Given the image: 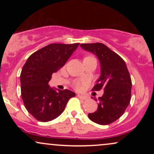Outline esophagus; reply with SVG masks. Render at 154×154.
<instances>
[{
  "label": "esophagus",
  "instance_id": "obj_1",
  "mask_svg": "<svg viewBox=\"0 0 154 154\" xmlns=\"http://www.w3.org/2000/svg\"><path fill=\"white\" fill-rule=\"evenodd\" d=\"M77 96L78 97V98H81V99H83V100H85L86 98H87V97L85 96V95H81V94H77Z\"/></svg>",
  "mask_w": 154,
  "mask_h": 154
}]
</instances>
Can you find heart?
Here are the masks:
<instances>
[{
  "label": "heart",
  "mask_w": 154,
  "mask_h": 154,
  "mask_svg": "<svg viewBox=\"0 0 154 154\" xmlns=\"http://www.w3.org/2000/svg\"><path fill=\"white\" fill-rule=\"evenodd\" d=\"M85 58H91V56H87V57H85ZM75 88L77 90H78V91L82 89V83H80V82L76 83V84H75Z\"/></svg>",
  "instance_id": "obj_1"
}]
</instances>
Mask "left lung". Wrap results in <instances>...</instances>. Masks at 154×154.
I'll use <instances>...</instances> for the list:
<instances>
[{"label":"left lung","mask_w":154,"mask_h":154,"mask_svg":"<svg viewBox=\"0 0 154 154\" xmlns=\"http://www.w3.org/2000/svg\"><path fill=\"white\" fill-rule=\"evenodd\" d=\"M80 46L99 60L100 75L93 91H104L98 98V109L88 114V118L98 125H109L122 115L130 103L132 81L128 67L119 55L103 43H85Z\"/></svg>","instance_id":"obj_1"}]
</instances>
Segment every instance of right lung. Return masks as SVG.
<instances>
[{"instance_id":"add662e5","label":"right lung","mask_w":154,"mask_h":154,"mask_svg":"<svg viewBox=\"0 0 154 154\" xmlns=\"http://www.w3.org/2000/svg\"><path fill=\"white\" fill-rule=\"evenodd\" d=\"M79 44H50L32 54L23 66L22 98L26 110L38 121L47 122L57 118L68 100L75 96L69 90L51 88L48 82L52 74L66 63Z\"/></svg>"}]
</instances>
